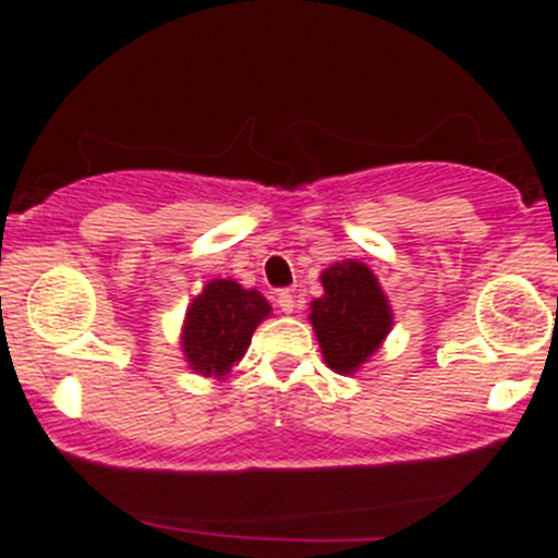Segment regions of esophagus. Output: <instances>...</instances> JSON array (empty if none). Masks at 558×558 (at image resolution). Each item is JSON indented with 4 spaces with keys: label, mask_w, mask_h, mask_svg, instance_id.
<instances>
[{
    "label": "esophagus",
    "mask_w": 558,
    "mask_h": 558,
    "mask_svg": "<svg viewBox=\"0 0 558 558\" xmlns=\"http://www.w3.org/2000/svg\"><path fill=\"white\" fill-rule=\"evenodd\" d=\"M278 307H280V313L291 315L296 307H300V300H296L294 294H289V291H283V294H278Z\"/></svg>",
    "instance_id": "1"
}]
</instances>
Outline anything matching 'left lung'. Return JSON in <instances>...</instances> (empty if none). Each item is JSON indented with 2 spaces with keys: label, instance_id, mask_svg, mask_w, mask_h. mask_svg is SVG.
Segmentation results:
<instances>
[{
  "label": "left lung",
  "instance_id": "8db88e82",
  "mask_svg": "<svg viewBox=\"0 0 558 558\" xmlns=\"http://www.w3.org/2000/svg\"><path fill=\"white\" fill-rule=\"evenodd\" d=\"M324 294L311 302V320L326 367L353 375L378 353L393 326V311L373 269L356 258L320 272Z\"/></svg>",
  "mask_w": 558,
  "mask_h": 558
}]
</instances>
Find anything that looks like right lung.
<instances>
[{
  "mask_svg": "<svg viewBox=\"0 0 558 558\" xmlns=\"http://www.w3.org/2000/svg\"><path fill=\"white\" fill-rule=\"evenodd\" d=\"M272 307L262 291L243 289L232 278L207 280L185 307L180 326V351L185 364L202 378H227L245 356L253 331Z\"/></svg>",
  "mask_w": 558,
  "mask_h": 558,
  "instance_id": "add662e5",
  "label": "right lung"
}]
</instances>
